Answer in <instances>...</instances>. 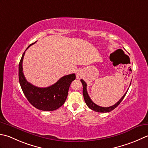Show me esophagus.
Wrapping results in <instances>:
<instances>
[{"label":"esophagus","instance_id":"esophagus-1","mask_svg":"<svg viewBox=\"0 0 148 148\" xmlns=\"http://www.w3.org/2000/svg\"><path fill=\"white\" fill-rule=\"evenodd\" d=\"M76 77L78 79H80V78H82L83 77L82 71L81 70H78L76 73Z\"/></svg>","mask_w":148,"mask_h":148}]
</instances>
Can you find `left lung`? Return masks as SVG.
<instances>
[{"mask_svg": "<svg viewBox=\"0 0 148 148\" xmlns=\"http://www.w3.org/2000/svg\"><path fill=\"white\" fill-rule=\"evenodd\" d=\"M80 81H81V82H82V86H83V96H84V100H85L86 105H87V107H88L89 108H91V110H95V111H96V112H103V113L109 112H110V111L113 110L114 108H116L120 104L121 102L122 101L123 98H125L126 92H127V91H127L125 92V94L123 96V97L121 98L116 104H114V105H112V106H110L108 107H103L98 106V105L95 104L94 102L91 100V99L90 98L88 93H87V91L86 83L85 82V81L83 80L82 79H81ZM130 84H131V83H130Z\"/></svg>", "mask_w": 148, "mask_h": 148, "instance_id": "1", "label": "left lung"}]
</instances>
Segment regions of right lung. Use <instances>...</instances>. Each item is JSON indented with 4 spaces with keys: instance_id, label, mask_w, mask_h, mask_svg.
I'll return each instance as SVG.
<instances>
[{
    "instance_id": "add662e5",
    "label": "right lung",
    "mask_w": 148,
    "mask_h": 148,
    "mask_svg": "<svg viewBox=\"0 0 148 148\" xmlns=\"http://www.w3.org/2000/svg\"><path fill=\"white\" fill-rule=\"evenodd\" d=\"M36 42L30 45L27 49ZM24 55L25 52L19 63L18 77L23 94L29 103L38 109L44 111H53L61 107L67 98L71 83L76 78L75 74L72 73L62 77L56 83L49 87H36L29 83L23 75L22 62Z\"/></svg>"
}]
</instances>
